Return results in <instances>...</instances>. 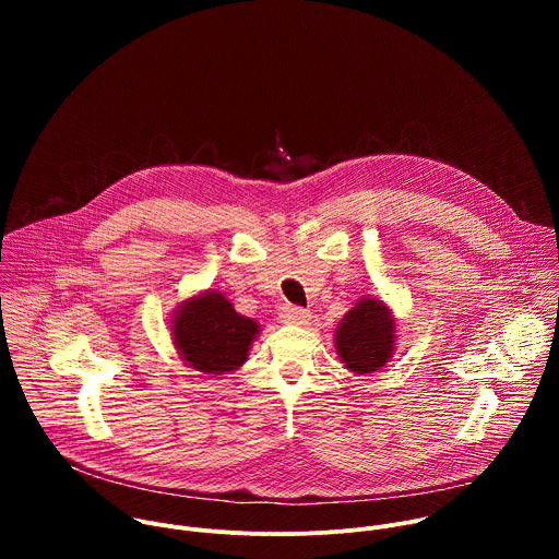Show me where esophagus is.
Masks as SVG:
<instances>
[{
    "label": "esophagus",
    "mask_w": 559,
    "mask_h": 559,
    "mask_svg": "<svg viewBox=\"0 0 559 559\" xmlns=\"http://www.w3.org/2000/svg\"><path fill=\"white\" fill-rule=\"evenodd\" d=\"M281 321L287 323V325H307L309 311H305V309H300V307L287 305V307H283V311H281Z\"/></svg>",
    "instance_id": "obj_1"
}]
</instances>
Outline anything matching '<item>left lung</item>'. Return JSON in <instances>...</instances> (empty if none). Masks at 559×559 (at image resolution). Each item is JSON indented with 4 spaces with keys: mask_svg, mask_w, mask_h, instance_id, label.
Segmentation results:
<instances>
[{
    "mask_svg": "<svg viewBox=\"0 0 559 559\" xmlns=\"http://www.w3.org/2000/svg\"><path fill=\"white\" fill-rule=\"evenodd\" d=\"M334 343L349 371L373 373L393 356L395 318L380 298L365 296L343 316Z\"/></svg>",
    "mask_w": 559,
    "mask_h": 559,
    "instance_id": "obj_1",
    "label": "left lung"
}]
</instances>
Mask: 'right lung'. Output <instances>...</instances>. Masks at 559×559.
I'll list each match as a JSON object with an SVG mask.
<instances>
[{"instance_id":"1","label":"right lung","mask_w":559,"mask_h":559,"mask_svg":"<svg viewBox=\"0 0 559 559\" xmlns=\"http://www.w3.org/2000/svg\"><path fill=\"white\" fill-rule=\"evenodd\" d=\"M170 330L175 347L188 367L221 376L248 360L261 325L254 318L238 313L221 292L205 289L175 309Z\"/></svg>"}]
</instances>
